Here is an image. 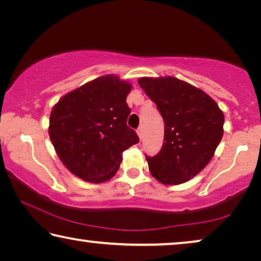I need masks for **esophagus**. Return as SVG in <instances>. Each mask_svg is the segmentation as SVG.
Instances as JSON below:
<instances>
[{
    "label": "esophagus",
    "instance_id": "obj_1",
    "mask_svg": "<svg viewBox=\"0 0 261 261\" xmlns=\"http://www.w3.org/2000/svg\"><path fill=\"white\" fill-rule=\"evenodd\" d=\"M137 135H138V137H139L140 139L143 138V129H141V127H139V129L137 130Z\"/></svg>",
    "mask_w": 261,
    "mask_h": 261
}]
</instances>
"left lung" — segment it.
I'll use <instances>...</instances> for the list:
<instances>
[{
    "label": "left lung",
    "instance_id": "left-lung-1",
    "mask_svg": "<svg viewBox=\"0 0 261 261\" xmlns=\"http://www.w3.org/2000/svg\"><path fill=\"white\" fill-rule=\"evenodd\" d=\"M138 84L165 121L161 151L146 156L149 171L166 185L188 182L214 156L223 136V112L204 91L175 77H141Z\"/></svg>",
    "mask_w": 261,
    "mask_h": 261
}]
</instances>
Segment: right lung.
Instances as JSON below:
<instances>
[{
    "label": "right lung",
    "instance_id": "1",
    "mask_svg": "<svg viewBox=\"0 0 261 261\" xmlns=\"http://www.w3.org/2000/svg\"><path fill=\"white\" fill-rule=\"evenodd\" d=\"M132 88L116 74H105L64 94L49 117L50 140L65 168L91 183L107 182L123 152L139 141L126 125V96Z\"/></svg>",
    "mask_w": 261,
    "mask_h": 261
}]
</instances>
